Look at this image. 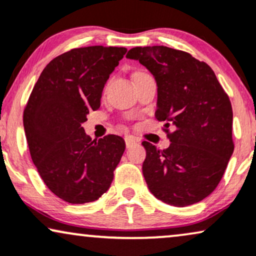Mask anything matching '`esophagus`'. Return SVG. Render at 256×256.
Masks as SVG:
<instances>
[{"label": "esophagus", "mask_w": 256, "mask_h": 256, "mask_svg": "<svg viewBox=\"0 0 256 256\" xmlns=\"http://www.w3.org/2000/svg\"><path fill=\"white\" fill-rule=\"evenodd\" d=\"M124 141H126V147L130 148L132 144H135L136 142H138V138H134V136H126Z\"/></svg>", "instance_id": "obj_1"}]
</instances>
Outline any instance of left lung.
I'll return each instance as SVG.
<instances>
[{"instance_id": "8db88e82", "label": "left lung", "mask_w": 256, "mask_h": 256, "mask_svg": "<svg viewBox=\"0 0 256 256\" xmlns=\"http://www.w3.org/2000/svg\"><path fill=\"white\" fill-rule=\"evenodd\" d=\"M138 60L158 84L155 116L164 121L172 142L160 150L142 142L147 156L142 172L155 198L175 207L196 204L214 192L234 152L233 110L213 69L189 52L164 46L136 47ZM172 124L176 130L168 128Z\"/></svg>"}]
</instances>
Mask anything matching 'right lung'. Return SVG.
I'll return each mask as SVG.
<instances>
[{
	"label": "right lung",
	"instance_id": "1",
	"mask_svg": "<svg viewBox=\"0 0 256 256\" xmlns=\"http://www.w3.org/2000/svg\"><path fill=\"white\" fill-rule=\"evenodd\" d=\"M127 49L74 48L46 66L23 112L32 160L46 186L69 204L98 200L110 187L126 149L124 140L98 141L82 124L101 106L104 87Z\"/></svg>",
	"mask_w": 256,
	"mask_h": 256
}]
</instances>
